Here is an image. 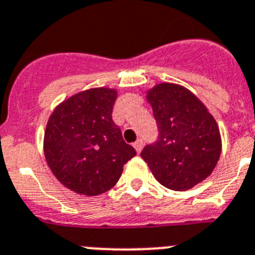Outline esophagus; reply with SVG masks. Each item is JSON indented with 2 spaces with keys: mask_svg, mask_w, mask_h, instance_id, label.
<instances>
[{
  "mask_svg": "<svg viewBox=\"0 0 255 255\" xmlns=\"http://www.w3.org/2000/svg\"><path fill=\"white\" fill-rule=\"evenodd\" d=\"M133 146H134V149H136L137 152H141V150H142V146H143V141L141 140V138H138V140L133 143Z\"/></svg>",
  "mask_w": 255,
  "mask_h": 255,
  "instance_id": "34e87169",
  "label": "esophagus"
}]
</instances>
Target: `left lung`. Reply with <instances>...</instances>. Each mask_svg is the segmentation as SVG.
Instances as JSON below:
<instances>
[{"label":"left lung","instance_id":"1","mask_svg":"<svg viewBox=\"0 0 255 255\" xmlns=\"http://www.w3.org/2000/svg\"><path fill=\"white\" fill-rule=\"evenodd\" d=\"M158 140L141 151L154 177L167 189L185 191L204 181L218 163L221 134L204 104L189 90L160 83L147 92Z\"/></svg>","mask_w":255,"mask_h":255}]
</instances>
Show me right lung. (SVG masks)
I'll list each match as a JSON object with an SVG mask.
<instances>
[{
	"label": "right lung",
	"mask_w": 255,
	"mask_h": 255,
	"mask_svg": "<svg viewBox=\"0 0 255 255\" xmlns=\"http://www.w3.org/2000/svg\"><path fill=\"white\" fill-rule=\"evenodd\" d=\"M117 91L92 88L57 106L48 119L43 149L48 167L72 191L95 196L118 182L136 155L113 122Z\"/></svg>",
	"instance_id": "right-lung-1"
}]
</instances>
